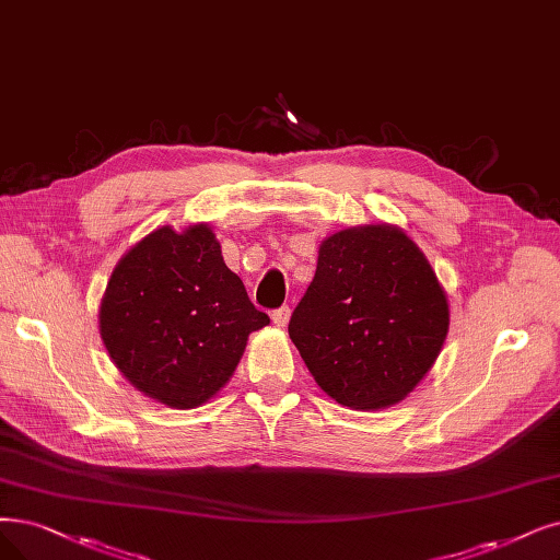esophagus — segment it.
Here are the masks:
<instances>
[{
  "instance_id": "1",
  "label": "esophagus",
  "mask_w": 560,
  "mask_h": 560,
  "mask_svg": "<svg viewBox=\"0 0 560 560\" xmlns=\"http://www.w3.org/2000/svg\"><path fill=\"white\" fill-rule=\"evenodd\" d=\"M289 315H292V310H289V305H282V307H278V310L271 312V319H273L276 326L284 328L287 322H289Z\"/></svg>"
}]
</instances>
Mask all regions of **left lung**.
<instances>
[{
  "instance_id": "left-lung-1",
  "label": "left lung",
  "mask_w": 560,
  "mask_h": 560,
  "mask_svg": "<svg viewBox=\"0 0 560 560\" xmlns=\"http://www.w3.org/2000/svg\"><path fill=\"white\" fill-rule=\"evenodd\" d=\"M448 301L418 245L397 228L328 236L289 338L326 395L351 409L405 399L448 335Z\"/></svg>"
}]
</instances>
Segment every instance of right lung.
Returning <instances> with one entry per match:
<instances>
[{
    "label": "right lung",
    "mask_w": 560,
    "mask_h": 560,
    "mask_svg": "<svg viewBox=\"0 0 560 560\" xmlns=\"http://www.w3.org/2000/svg\"><path fill=\"white\" fill-rule=\"evenodd\" d=\"M268 322L207 225L161 228L132 245L101 303L112 361L138 390L174 409L205 405L225 386L248 335Z\"/></svg>",
    "instance_id": "1"
}]
</instances>
